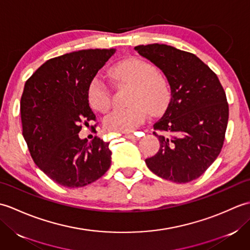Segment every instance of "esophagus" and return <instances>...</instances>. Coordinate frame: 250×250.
<instances>
[{"label": "esophagus", "instance_id": "1", "mask_svg": "<svg viewBox=\"0 0 250 250\" xmlns=\"http://www.w3.org/2000/svg\"><path fill=\"white\" fill-rule=\"evenodd\" d=\"M125 137H126V139H128V140H130V141H137V140H139V137H137V136L134 135V134H126Z\"/></svg>", "mask_w": 250, "mask_h": 250}]
</instances>
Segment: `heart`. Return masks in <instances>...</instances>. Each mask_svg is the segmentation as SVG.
Returning a JSON list of instances; mask_svg holds the SVG:
<instances>
[{
  "mask_svg": "<svg viewBox=\"0 0 250 250\" xmlns=\"http://www.w3.org/2000/svg\"><path fill=\"white\" fill-rule=\"evenodd\" d=\"M117 81L136 84L132 103L128 108H115L107 115L104 124L113 132L130 133L144 124L151 114H160L169 101V88L166 78L158 74L157 67L139 58H130L119 62L113 68ZM88 101L94 109L106 111L111 104V94L107 84L100 76L91 79L88 86Z\"/></svg>",
  "mask_w": 250,
  "mask_h": 250,
  "instance_id": "obj_1",
  "label": "heart"
}]
</instances>
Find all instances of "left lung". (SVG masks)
Segmentation results:
<instances>
[{
    "instance_id": "8db88e82",
    "label": "left lung",
    "mask_w": 250,
    "mask_h": 250,
    "mask_svg": "<svg viewBox=\"0 0 250 250\" xmlns=\"http://www.w3.org/2000/svg\"><path fill=\"white\" fill-rule=\"evenodd\" d=\"M166 75L171 100L153 128L160 142L145 160L159 177L185 184L199 178L221 151L229 119L226 92L216 74L190 52L164 44L134 47Z\"/></svg>"
}]
</instances>
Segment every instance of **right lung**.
<instances>
[{
	"mask_svg": "<svg viewBox=\"0 0 250 250\" xmlns=\"http://www.w3.org/2000/svg\"><path fill=\"white\" fill-rule=\"evenodd\" d=\"M116 49H83L52 58L24 84L20 102L22 135L37 167L67 188L91 184L111 163L109 143L78 133L95 120L88 86Z\"/></svg>",
	"mask_w": 250,
	"mask_h": 250,
	"instance_id": "1",
	"label": "right lung"
}]
</instances>
